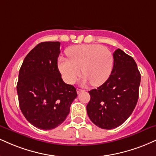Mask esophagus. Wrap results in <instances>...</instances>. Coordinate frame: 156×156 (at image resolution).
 Returning <instances> with one entry per match:
<instances>
[{
    "instance_id": "1",
    "label": "esophagus",
    "mask_w": 156,
    "mask_h": 156,
    "mask_svg": "<svg viewBox=\"0 0 156 156\" xmlns=\"http://www.w3.org/2000/svg\"><path fill=\"white\" fill-rule=\"evenodd\" d=\"M84 91V90L80 89H78V88L76 89V91H77V93H78V94H80V92H82V91Z\"/></svg>"
}]
</instances>
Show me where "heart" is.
<instances>
[{"label":"heart","instance_id":"1","mask_svg":"<svg viewBox=\"0 0 156 156\" xmlns=\"http://www.w3.org/2000/svg\"><path fill=\"white\" fill-rule=\"evenodd\" d=\"M68 59L61 57L58 67L64 80L69 84L75 83L80 75L82 83L91 82L98 86L105 83L111 75L113 68V56L108 48L97 44L74 46L67 50Z\"/></svg>","mask_w":156,"mask_h":156}]
</instances>
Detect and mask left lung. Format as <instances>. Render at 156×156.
I'll use <instances>...</instances> for the list:
<instances>
[{
    "instance_id": "obj_1",
    "label": "left lung",
    "mask_w": 156,
    "mask_h": 156,
    "mask_svg": "<svg viewBox=\"0 0 156 156\" xmlns=\"http://www.w3.org/2000/svg\"><path fill=\"white\" fill-rule=\"evenodd\" d=\"M110 78L97 89L89 91L86 106L90 120L101 129L123 124L132 113L139 98L141 75L134 59L120 48L113 53Z\"/></svg>"
}]
</instances>
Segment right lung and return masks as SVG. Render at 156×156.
<instances>
[{
  "label": "right lung",
  "mask_w": 156,
  "mask_h": 156,
  "mask_svg": "<svg viewBox=\"0 0 156 156\" xmlns=\"http://www.w3.org/2000/svg\"><path fill=\"white\" fill-rule=\"evenodd\" d=\"M60 43L42 42L24 58L16 86L20 110L37 129L59 126L70 112L76 89L65 83L57 66Z\"/></svg>",
  "instance_id": "add662e5"
}]
</instances>
